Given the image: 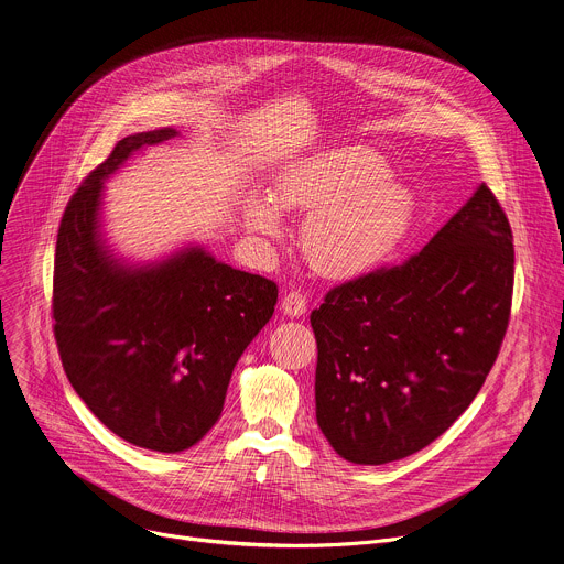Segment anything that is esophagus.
Returning a JSON list of instances; mask_svg holds the SVG:
<instances>
[{"mask_svg": "<svg viewBox=\"0 0 564 564\" xmlns=\"http://www.w3.org/2000/svg\"><path fill=\"white\" fill-rule=\"evenodd\" d=\"M305 308H308V299H305L303 292H299V290L285 292V296H283V301H281L283 315H288V317H301V315H305Z\"/></svg>", "mask_w": 564, "mask_h": 564, "instance_id": "1", "label": "esophagus"}]
</instances>
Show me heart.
<instances>
[{
    "instance_id": "obj_1",
    "label": "heart",
    "mask_w": 564,
    "mask_h": 564,
    "mask_svg": "<svg viewBox=\"0 0 564 564\" xmlns=\"http://www.w3.org/2000/svg\"><path fill=\"white\" fill-rule=\"evenodd\" d=\"M274 203L245 199V227L265 240L283 236L281 212L308 214L301 249L319 274L357 279L387 263L412 229V191L391 180L387 162L365 145H344L292 162L274 180Z\"/></svg>"
}]
</instances>
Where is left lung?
Listing matches in <instances>:
<instances>
[{
	"instance_id": "8db88e82",
	"label": "left lung",
	"mask_w": 564,
	"mask_h": 564,
	"mask_svg": "<svg viewBox=\"0 0 564 564\" xmlns=\"http://www.w3.org/2000/svg\"><path fill=\"white\" fill-rule=\"evenodd\" d=\"M513 274V234L481 184L423 251L326 294L311 315L315 402L341 458H404L466 412L503 341Z\"/></svg>"
}]
</instances>
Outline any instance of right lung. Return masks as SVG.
Masks as SVG:
<instances>
[{
    "label": "right lung",
    "instance_id": "1",
    "mask_svg": "<svg viewBox=\"0 0 564 564\" xmlns=\"http://www.w3.org/2000/svg\"><path fill=\"white\" fill-rule=\"evenodd\" d=\"M173 128L121 139L72 195L54 263V335L89 412L123 441L182 452L223 414L234 367L272 319L274 281L234 270L197 245L128 265L100 236L104 182Z\"/></svg>",
    "mask_w": 564,
    "mask_h": 564
}]
</instances>
